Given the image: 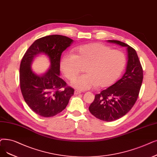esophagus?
<instances>
[{
  "mask_svg": "<svg viewBox=\"0 0 157 157\" xmlns=\"http://www.w3.org/2000/svg\"><path fill=\"white\" fill-rule=\"evenodd\" d=\"M81 91H79V90H74V94L75 95H78V94H81Z\"/></svg>",
  "mask_w": 157,
  "mask_h": 157,
  "instance_id": "esophagus-1",
  "label": "esophagus"
}]
</instances>
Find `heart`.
<instances>
[{
	"instance_id": "obj_1",
	"label": "heart",
	"mask_w": 157,
	"mask_h": 157,
	"mask_svg": "<svg viewBox=\"0 0 157 157\" xmlns=\"http://www.w3.org/2000/svg\"><path fill=\"white\" fill-rule=\"evenodd\" d=\"M126 63L125 54L121 51L112 49L101 43H93L77 47L74 54H65L60 68L68 79L74 81L85 67L86 74L75 80L74 85L79 90H86L113 84L123 72Z\"/></svg>"
}]
</instances>
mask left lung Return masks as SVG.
I'll return each mask as SVG.
<instances>
[{
	"label": "left lung",
	"mask_w": 157,
	"mask_h": 157,
	"mask_svg": "<svg viewBox=\"0 0 157 157\" xmlns=\"http://www.w3.org/2000/svg\"><path fill=\"white\" fill-rule=\"evenodd\" d=\"M108 42L127 48L126 72L116 83L95 95L89 111L96 118L110 122L124 116L135 105L142 83L143 70L137 54L132 47L118 40Z\"/></svg>",
	"instance_id": "obj_1"
}]
</instances>
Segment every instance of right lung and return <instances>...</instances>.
<instances>
[{
  "mask_svg": "<svg viewBox=\"0 0 157 157\" xmlns=\"http://www.w3.org/2000/svg\"><path fill=\"white\" fill-rule=\"evenodd\" d=\"M73 42L70 38L53 35L40 38L29 47L20 66V89L25 103L36 114L44 117L54 116L67 106L74 90L59 78L60 58ZM45 53L49 57L50 69L38 75L31 69L33 58Z\"/></svg>",
  "mask_w": 157,
  "mask_h": 157,
  "instance_id": "obj_1",
  "label": "right lung"
}]
</instances>
